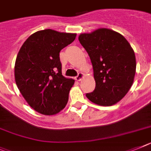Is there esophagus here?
Instances as JSON below:
<instances>
[{
    "instance_id": "esophagus-1",
    "label": "esophagus",
    "mask_w": 151,
    "mask_h": 151,
    "mask_svg": "<svg viewBox=\"0 0 151 151\" xmlns=\"http://www.w3.org/2000/svg\"><path fill=\"white\" fill-rule=\"evenodd\" d=\"M83 78H84V74H83V73H78V75L75 78V80L76 81H81Z\"/></svg>"
}]
</instances>
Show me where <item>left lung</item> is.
<instances>
[{"label": "left lung", "mask_w": 151, "mask_h": 151, "mask_svg": "<svg viewBox=\"0 0 151 151\" xmlns=\"http://www.w3.org/2000/svg\"><path fill=\"white\" fill-rule=\"evenodd\" d=\"M78 40L87 50L93 65L96 87L86 97L100 106L116 104L134 83L136 58L122 35L107 28L81 34Z\"/></svg>", "instance_id": "8db88e82"}]
</instances>
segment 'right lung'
<instances>
[{
  "mask_svg": "<svg viewBox=\"0 0 151 151\" xmlns=\"http://www.w3.org/2000/svg\"><path fill=\"white\" fill-rule=\"evenodd\" d=\"M77 34L39 30L27 39L17 54L15 82L34 110L54 115L68 104L74 80L62 75L60 50L75 40Z\"/></svg>",
  "mask_w": 151,
  "mask_h": 151,
  "instance_id": "1",
  "label": "right lung"
}]
</instances>
